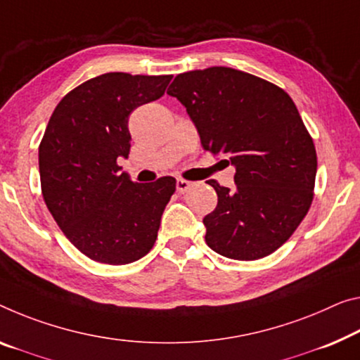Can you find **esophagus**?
I'll return each instance as SVG.
<instances>
[{
    "label": "esophagus",
    "mask_w": 360,
    "mask_h": 360,
    "mask_svg": "<svg viewBox=\"0 0 360 360\" xmlns=\"http://www.w3.org/2000/svg\"><path fill=\"white\" fill-rule=\"evenodd\" d=\"M193 186V181H188L185 179L176 180V191L179 193H186Z\"/></svg>",
    "instance_id": "obj_1"
}]
</instances>
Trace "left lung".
<instances>
[{
	"label": "left lung",
	"mask_w": 360,
	"mask_h": 360,
	"mask_svg": "<svg viewBox=\"0 0 360 360\" xmlns=\"http://www.w3.org/2000/svg\"><path fill=\"white\" fill-rule=\"evenodd\" d=\"M167 95L186 108L206 151L233 164L235 188L209 180L217 206L202 219L220 256L256 261L288 241L314 199L317 153L280 86L230 68L179 74Z\"/></svg>",
	"instance_id": "1"
}]
</instances>
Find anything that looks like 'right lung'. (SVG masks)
Listing matches in <instances>:
<instances>
[{"label": "right lung", "instance_id": "add662e5", "mask_svg": "<svg viewBox=\"0 0 360 360\" xmlns=\"http://www.w3.org/2000/svg\"><path fill=\"white\" fill-rule=\"evenodd\" d=\"M172 75L109 72L69 91L38 146L41 193L65 238L91 261L124 265L151 251L175 193L174 176L135 184L120 174L129 158V117L164 95Z\"/></svg>", "mask_w": 360, "mask_h": 360}]
</instances>
